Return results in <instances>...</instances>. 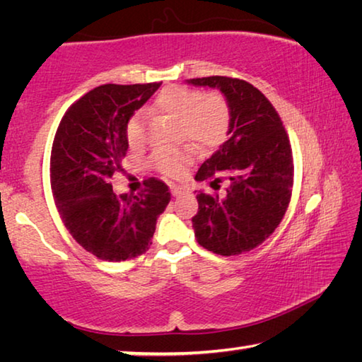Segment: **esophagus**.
I'll list each match as a JSON object with an SVG mask.
<instances>
[{
	"label": "esophagus",
	"instance_id": "esophagus-1",
	"mask_svg": "<svg viewBox=\"0 0 362 362\" xmlns=\"http://www.w3.org/2000/svg\"><path fill=\"white\" fill-rule=\"evenodd\" d=\"M170 193H173V196H182L187 193V189L179 187V185H170Z\"/></svg>",
	"mask_w": 362,
	"mask_h": 362
}]
</instances>
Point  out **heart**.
Listing matches in <instances>:
<instances>
[{
    "label": "heart",
    "instance_id": "1",
    "mask_svg": "<svg viewBox=\"0 0 362 362\" xmlns=\"http://www.w3.org/2000/svg\"><path fill=\"white\" fill-rule=\"evenodd\" d=\"M155 107L159 113L179 121V129L189 142L199 148H214L222 144L230 129L231 112L223 95L203 94L201 90L173 86L158 94ZM126 137L131 146L144 142L145 121L142 113H136L126 124ZM188 148L159 150L153 155V164L163 174L180 175L192 161Z\"/></svg>",
    "mask_w": 362,
    "mask_h": 362
}]
</instances>
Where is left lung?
Returning <instances> with one entry per match:
<instances>
[{"label": "left lung", "instance_id": "obj_1", "mask_svg": "<svg viewBox=\"0 0 362 362\" xmlns=\"http://www.w3.org/2000/svg\"><path fill=\"white\" fill-rule=\"evenodd\" d=\"M188 84L217 88L230 105L228 140L201 164L196 180H211L223 196L201 192L192 218L199 246L218 255H238L276 230L289 206L292 150L279 115L259 89L244 79L207 76Z\"/></svg>", "mask_w": 362, "mask_h": 362}]
</instances>
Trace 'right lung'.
Returning a JSON list of instances; mask_svg holds the SVG:
<instances>
[{
  "label": "right lung",
  "instance_id": "add662e5",
  "mask_svg": "<svg viewBox=\"0 0 362 362\" xmlns=\"http://www.w3.org/2000/svg\"><path fill=\"white\" fill-rule=\"evenodd\" d=\"M161 83L103 84L66 110L54 137L51 187L64 225L97 259L124 262L146 252L170 201L166 183L116 196L110 183L129 142L126 124Z\"/></svg>",
  "mask_w": 362,
  "mask_h": 362
}]
</instances>
